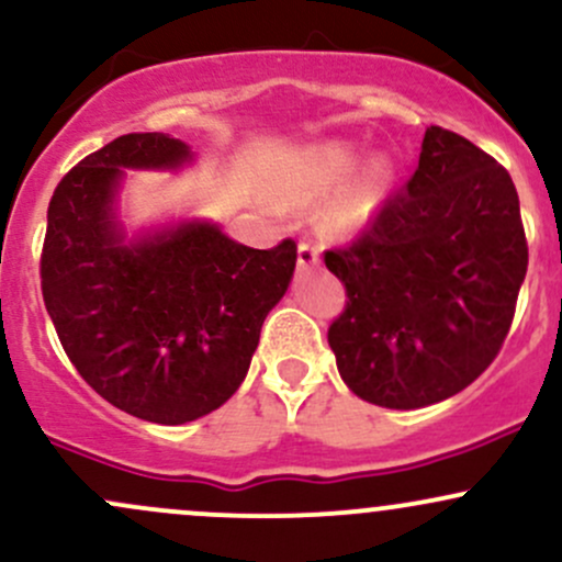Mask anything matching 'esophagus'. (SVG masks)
Masks as SVG:
<instances>
[{"label":"esophagus","mask_w":562,"mask_h":562,"mask_svg":"<svg viewBox=\"0 0 562 562\" xmlns=\"http://www.w3.org/2000/svg\"><path fill=\"white\" fill-rule=\"evenodd\" d=\"M319 261V248L312 239H301L299 243V269H310Z\"/></svg>","instance_id":"obj_1"}]
</instances>
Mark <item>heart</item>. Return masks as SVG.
<instances>
[{
    "mask_svg": "<svg viewBox=\"0 0 562 562\" xmlns=\"http://www.w3.org/2000/svg\"><path fill=\"white\" fill-rule=\"evenodd\" d=\"M357 168V154L349 146L328 144L312 149L301 159L299 172H295L293 191L299 200H314V196H325L328 191L338 189ZM386 183H390V172L381 165L368 172L362 181H357L328 213V226L333 232H351L357 226L366 224L375 213L379 202L384 200Z\"/></svg>",
    "mask_w": 562,
    "mask_h": 562,
    "instance_id": "1",
    "label": "heart"
}]
</instances>
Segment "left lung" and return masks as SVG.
I'll use <instances>...</instances> for the list:
<instances>
[{
    "label": "left lung",
    "instance_id": "1",
    "mask_svg": "<svg viewBox=\"0 0 562 562\" xmlns=\"http://www.w3.org/2000/svg\"><path fill=\"white\" fill-rule=\"evenodd\" d=\"M347 288L328 328L341 379L381 408L453 397L496 360L528 269L509 172L446 127L360 234L325 250Z\"/></svg>",
    "mask_w": 562,
    "mask_h": 562
}]
</instances>
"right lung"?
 <instances>
[{
	"label": "right lung",
	"instance_id": "add662e5",
	"mask_svg": "<svg viewBox=\"0 0 562 562\" xmlns=\"http://www.w3.org/2000/svg\"><path fill=\"white\" fill-rule=\"evenodd\" d=\"M189 146L120 135L60 178L47 207L42 299L77 373L114 408L187 424L243 384L261 325L295 269L291 237L245 248L211 224L122 245L111 221L120 168H176Z\"/></svg>",
	"mask_w": 562,
	"mask_h": 562
}]
</instances>
